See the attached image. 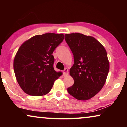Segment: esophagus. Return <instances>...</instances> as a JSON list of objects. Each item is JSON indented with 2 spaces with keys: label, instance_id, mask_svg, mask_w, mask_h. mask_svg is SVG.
I'll use <instances>...</instances> for the list:
<instances>
[{
  "label": "esophagus",
  "instance_id": "obj_1",
  "mask_svg": "<svg viewBox=\"0 0 127 127\" xmlns=\"http://www.w3.org/2000/svg\"><path fill=\"white\" fill-rule=\"evenodd\" d=\"M68 73H69V70L67 69L66 68V69H65V70H63V75L64 76H67V74H68Z\"/></svg>",
  "mask_w": 127,
  "mask_h": 127
}]
</instances>
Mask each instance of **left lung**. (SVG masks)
<instances>
[{"mask_svg": "<svg viewBox=\"0 0 127 127\" xmlns=\"http://www.w3.org/2000/svg\"><path fill=\"white\" fill-rule=\"evenodd\" d=\"M65 39L74 57V65L70 69L74 84L67 91L78 100H88L101 90L106 80L109 71L106 51L91 36L66 34Z\"/></svg>", "mask_w": 127, "mask_h": 127, "instance_id": "obj_1", "label": "left lung"}]
</instances>
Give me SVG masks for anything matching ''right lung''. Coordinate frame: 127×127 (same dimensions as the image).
Listing matches in <instances>:
<instances>
[{"label": "right lung", "mask_w": 127, "mask_h": 127, "mask_svg": "<svg viewBox=\"0 0 127 127\" xmlns=\"http://www.w3.org/2000/svg\"><path fill=\"white\" fill-rule=\"evenodd\" d=\"M64 39L63 34L45 33L31 37L19 48L14 60V70L17 82L27 94H47L61 75L54 69L52 54Z\"/></svg>", "instance_id": "add662e5"}]
</instances>
